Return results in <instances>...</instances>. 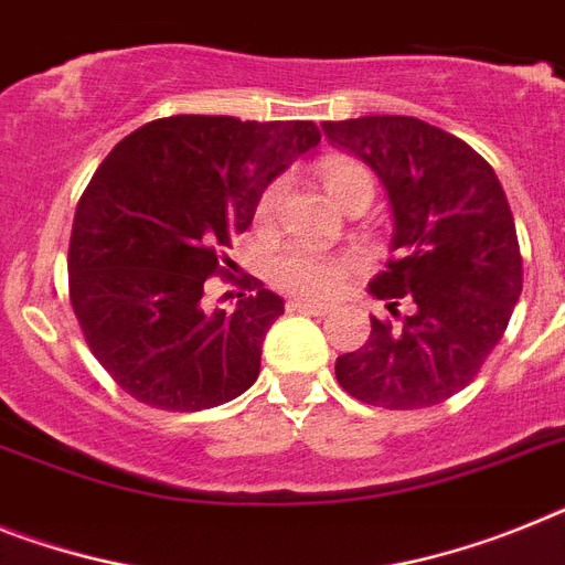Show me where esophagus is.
Masks as SVG:
<instances>
[{"instance_id": "34e87169", "label": "esophagus", "mask_w": 565, "mask_h": 565, "mask_svg": "<svg viewBox=\"0 0 565 565\" xmlns=\"http://www.w3.org/2000/svg\"><path fill=\"white\" fill-rule=\"evenodd\" d=\"M287 310H290V312H310V316H324V312H330V305H321V301H310V298H290V301H287Z\"/></svg>"}]
</instances>
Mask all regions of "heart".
Masks as SVG:
<instances>
[{
	"instance_id": "b5f03b06",
	"label": "heart",
	"mask_w": 565,
	"mask_h": 565,
	"mask_svg": "<svg viewBox=\"0 0 565 565\" xmlns=\"http://www.w3.org/2000/svg\"><path fill=\"white\" fill-rule=\"evenodd\" d=\"M321 174H324L327 192L333 194L335 201H344L348 189L353 186L355 178H362L364 169L348 160H327L321 166ZM275 198H278V186L267 189L264 198H260L258 212L260 215H269V210L275 206ZM359 269V260L355 258H341V255H321L312 253L307 246H278L273 255H269L267 275L275 287H281L287 292H298V296L310 298H330L344 287L348 275Z\"/></svg>"
}]
</instances>
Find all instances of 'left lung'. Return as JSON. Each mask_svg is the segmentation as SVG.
<instances>
[{"label": "left lung", "instance_id": "8db88e82", "mask_svg": "<svg viewBox=\"0 0 565 565\" xmlns=\"http://www.w3.org/2000/svg\"><path fill=\"white\" fill-rule=\"evenodd\" d=\"M327 140L371 166L391 201L393 258L367 290L402 327L371 316V339L335 359L364 405L414 411L451 399L480 373L523 292L514 217L494 169L459 137L399 114L321 122Z\"/></svg>", "mask_w": 565, "mask_h": 565}]
</instances>
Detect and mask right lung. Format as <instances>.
<instances>
[{
	"label": "right lung",
	"mask_w": 565,
	"mask_h": 565,
	"mask_svg": "<svg viewBox=\"0 0 565 565\" xmlns=\"http://www.w3.org/2000/svg\"><path fill=\"white\" fill-rule=\"evenodd\" d=\"M319 140L310 120L174 114L99 163L71 230V307L97 362L137 402L203 411L253 387L281 296L244 278L238 305L210 312L203 284L264 189Z\"/></svg>",
	"instance_id": "obj_1"
}]
</instances>
